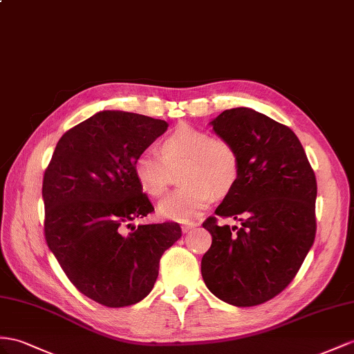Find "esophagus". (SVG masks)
<instances>
[{
    "label": "esophagus",
    "mask_w": 354,
    "mask_h": 354,
    "mask_svg": "<svg viewBox=\"0 0 354 354\" xmlns=\"http://www.w3.org/2000/svg\"><path fill=\"white\" fill-rule=\"evenodd\" d=\"M196 225H197L196 223H185V224L180 225V229H183V232H184V233H187V232H189L192 229H194Z\"/></svg>",
    "instance_id": "obj_1"
}]
</instances>
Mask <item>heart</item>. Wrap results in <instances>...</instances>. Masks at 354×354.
Here are the masks:
<instances>
[{
  "label": "heart",
  "instance_id": "b5f03b06",
  "mask_svg": "<svg viewBox=\"0 0 354 354\" xmlns=\"http://www.w3.org/2000/svg\"><path fill=\"white\" fill-rule=\"evenodd\" d=\"M158 153L142 151L133 161V174L142 192L160 197L178 174L180 187L162 198V218L189 221L209 205L214 197L233 192L241 176V156L234 143L209 130L183 124L162 138Z\"/></svg>",
  "mask_w": 354,
  "mask_h": 354
}]
</instances>
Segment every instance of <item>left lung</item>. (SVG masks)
Here are the masks:
<instances>
[{"label":"left lung","mask_w":354,"mask_h":354,"mask_svg":"<svg viewBox=\"0 0 354 354\" xmlns=\"http://www.w3.org/2000/svg\"><path fill=\"white\" fill-rule=\"evenodd\" d=\"M212 125L241 156L238 184L215 214L241 225H218L216 216L203 221L212 245L202 277L221 301L256 306L292 283L313 245L317 180L287 125L248 107L224 111Z\"/></svg>","instance_id":"1"}]
</instances>
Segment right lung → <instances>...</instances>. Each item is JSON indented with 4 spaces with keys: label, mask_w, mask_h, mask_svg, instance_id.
<instances>
[{
    "label": "right lung",
    "mask_w": 354,
    "mask_h": 354,
    "mask_svg": "<svg viewBox=\"0 0 354 354\" xmlns=\"http://www.w3.org/2000/svg\"><path fill=\"white\" fill-rule=\"evenodd\" d=\"M162 120L103 111L62 134L43 175L44 239L80 293L109 308L147 296L179 224L131 221L153 212L133 174L138 153L167 130Z\"/></svg>",
    "instance_id": "1"
}]
</instances>
